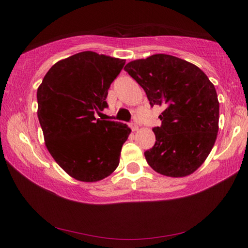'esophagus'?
Masks as SVG:
<instances>
[{"mask_svg":"<svg viewBox=\"0 0 248 248\" xmlns=\"http://www.w3.org/2000/svg\"><path fill=\"white\" fill-rule=\"evenodd\" d=\"M130 127L132 128V131H137L138 128H139V126H138V124L135 123V122H132V123H130Z\"/></svg>","mask_w":248,"mask_h":248,"instance_id":"34e87169","label":"esophagus"}]
</instances>
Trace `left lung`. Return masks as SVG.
<instances>
[{
  "instance_id": "left-lung-1",
  "label": "left lung",
  "mask_w": 248,
  "mask_h": 248,
  "mask_svg": "<svg viewBox=\"0 0 248 248\" xmlns=\"http://www.w3.org/2000/svg\"><path fill=\"white\" fill-rule=\"evenodd\" d=\"M124 70L143 88L150 106L164 107L155 143L144 152L149 166L169 177H184L203 164L219 123L216 88L194 64L167 54L132 61Z\"/></svg>"
}]
</instances>
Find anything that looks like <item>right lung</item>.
Here are the masks:
<instances>
[{
  "label": "right lung",
  "mask_w": 248,
  "mask_h": 248,
  "mask_svg": "<svg viewBox=\"0 0 248 248\" xmlns=\"http://www.w3.org/2000/svg\"><path fill=\"white\" fill-rule=\"evenodd\" d=\"M124 60L81 52L50 67L37 90L38 120L46 147L70 176L97 182L120 164L131 128L94 117L108 107L110 84Z\"/></svg>",
  "instance_id": "add662e5"
}]
</instances>
